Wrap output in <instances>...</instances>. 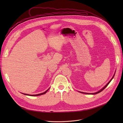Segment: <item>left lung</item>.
I'll use <instances>...</instances> for the list:
<instances>
[{"label":"left lung","instance_id":"obj_1","mask_svg":"<svg viewBox=\"0 0 123 123\" xmlns=\"http://www.w3.org/2000/svg\"><path fill=\"white\" fill-rule=\"evenodd\" d=\"M114 76H115V74L114 75V76H113V77H112V79L110 80V81L104 87H103L102 89H101L100 90H99V91H98L97 92H96V93H84V92H80V93H83V94H93V95H94V94H98V93H100V92H102V91H103V90H104L108 85H109V84L110 83V82L112 81V80L113 79V78H114Z\"/></svg>","mask_w":123,"mask_h":123}]
</instances>
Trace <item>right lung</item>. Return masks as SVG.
Masks as SVG:
<instances>
[{"label": "right lung", "instance_id": "add662e5", "mask_svg": "<svg viewBox=\"0 0 123 123\" xmlns=\"http://www.w3.org/2000/svg\"><path fill=\"white\" fill-rule=\"evenodd\" d=\"M49 89V88L48 89V90H47L45 92H43V93H40V94H37V95H29V94H23V93H22L23 94H24V95H28V96H40V95H43V94H45V93H46L48 91V90Z\"/></svg>", "mask_w": 123, "mask_h": 123}]
</instances>
